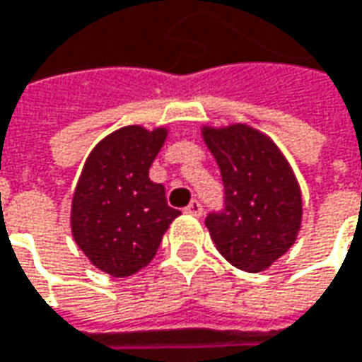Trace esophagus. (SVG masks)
Segmentation results:
<instances>
[{"mask_svg": "<svg viewBox=\"0 0 362 362\" xmlns=\"http://www.w3.org/2000/svg\"><path fill=\"white\" fill-rule=\"evenodd\" d=\"M187 211L189 216H195V217H202L203 216V205L199 202H191L187 205Z\"/></svg>", "mask_w": 362, "mask_h": 362, "instance_id": "1", "label": "esophagus"}]
</instances>
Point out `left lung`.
Returning <instances> with one entry per match:
<instances>
[{"instance_id":"1","label":"left lung","mask_w":362,"mask_h":362,"mask_svg":"<svg viewBox=\"0 0 362 362\" xmlns=\"http://www.w3.org/2000/svg\"><path fill=\"white\" fill-rule=\"evenodd\" d=\"M226 187V211L205 219L217 252L243 272H264L296 243L302 191L280 146L250 124L202 127Z\"/></svg>"}]
</instances>
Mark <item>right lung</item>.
I'll return each mask as SVG.
<instances>
[{"label": "right lung", "instance_id": "1", "mask_svg": "<svg viewBox=\"0 0 362 362\" xmlns=\"http://www.w3.org/2000/svg\"><path fill=\"white\" fill-rule=\"evenodd\" d=\"M169 127H120L94 146L78 177L70 230L92 266L115 278L141 272L155 257L175 217L165 187L148 169Z\"/></svg>", "mask_w": 362, "mask_h": 362}]
</instances>
